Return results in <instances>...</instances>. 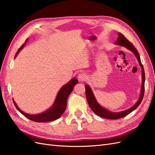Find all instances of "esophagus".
<instances>
[{"label": "esophagus", "mask_w": 155, "mask_h": 155, "mask_svg": "<svg viewBox=\"0 0 155 155\" xmlns=\"http://www.w3.org/2000/svg\"><path fill=\"white\" fill-rule=\"evenodd\" d=\"M87 77L86 73H80L78 76V79L79 81H84L87 79Z\"/></svg>", "instance_id": "1"}]
</instances>
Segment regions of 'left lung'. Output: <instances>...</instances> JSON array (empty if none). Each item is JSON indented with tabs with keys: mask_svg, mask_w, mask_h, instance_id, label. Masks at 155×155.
<instances>
[{
	"mask_svg": "<svg viewBox=\"0 0 155 155\" xmlns=\"http://www.w3.org/2000/svg\"><path fill=\"white\" fill-rule=\"evenodd\" d=\"M118 36L119 37L117 39L116 41L115 42V44L120 46L125 47L127 48H128V49H129L130 51H131L132 52H133L135 54L137 59H138V61L141 66V69H142V84H141V89L140 98H139V100L137 101V103L133 106V107L130 108L129 109L124 110V111H122L120 112H110L107 109H105L103 107H101V106H100L99 103H97V101H96L95 96L94 94H93V92L90 86L87 84L85 85L86 96L87 101V103L89 104L90 107L92 111L95 114H96L97 116H99L101 117L109 119H120L122 117H124L126 116H127L128 114H129L130 112H132V111H134L136 108H138V106L140 104L141 101H142L143 98L144 91H145V72H144L143 66L141 62L139 53L138 52V51H137L136 48L134 47L133 44L128 40V39L123 36L121 33L119 32L118 34Z\"/></svg>",
	"mask_w": 155,
	"mask_h": 155,
	"instance_id": "obj_1",
	"label": "left lung"
}]
</instances>
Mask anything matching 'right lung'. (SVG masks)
<instances>
[{"label": "right lung", "mask_w": 155, "mask_h": 155, "mask_svg": "<svg viewBox=\"0 0 155 155\" xmlns=\"http://www.w3.org/2000/svg\"><path fill=\"white\" fill-rule=\"evenodd\" d=\"M24 45L25 44H23V45L19 48L18 51L16 52L15 58L17 56V55L18 54V53L20 52V51L23 48ZM77 83V79L74 78L72 80H71L68 84H66L65 86L61 87V88L58 93V95H57L54 103L53 104L52 107H51L48 110H47L46 112L39 114L32 115L26 114L23 111H21V110L18 108L14 101H14V103L15 106L16 108L18 110L23 116L30 119V120L34 121L35 122L52 121L60 117V116L64 112L66 108V105H67V101L68 99V97L73 91L74 86L76 85Z\"/></svg>", "instance_id": "1"}]
</instances>
